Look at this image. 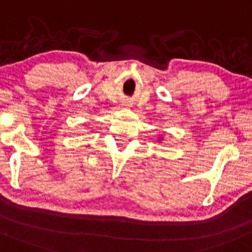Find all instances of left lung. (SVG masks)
<instances>
[{
  "label": "left lung",
  "instance_id": "1",
  "mask_svg": "<svg viewBox=\"0 0 252 252\" xmlns=\"http://www.w3.org/2000/svg\"><path fill=\"white\" fill-rule=\"evenodd\" d=\"M162 139H163V138H162V136H158V140H160V141H158V143H160V144H161V140H162Z\"/></svg>",
  "mask_w": 252,
  "mask_h": 252
}]
</instances>
